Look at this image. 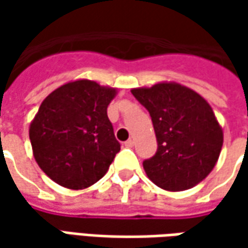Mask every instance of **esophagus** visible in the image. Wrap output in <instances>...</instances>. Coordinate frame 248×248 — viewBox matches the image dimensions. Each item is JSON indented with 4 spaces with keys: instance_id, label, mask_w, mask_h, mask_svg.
<instances>
[{
    "instance_id": "1",
    "label": "esophagus",
    "mask_w": 248,
    "mask_h": 248,
    "mask_svg": "<svg viewBox=\"0 0 248 248\" xmlns=\"http://www.w3.org/2000/svg\"><path fill=\"white\" fill-rule=\"evenodd\" d=\"M124 146H125V148H132V146H134V140H132V139H128L127 142H124Z\"/></svg>"
}]
</instances>
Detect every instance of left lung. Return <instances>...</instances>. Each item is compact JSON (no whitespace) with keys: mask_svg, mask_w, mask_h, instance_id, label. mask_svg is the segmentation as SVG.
<instances>
[{"mask_svg":"<svg viewBox=\"0 0 248 248\" xmlns=\"http://www.w3.org/2000/svg\"><path fill=\"white\" fill-rule=\"evenodd\" d=\"M148 109L157 138V152L143 161L158 187L181 192L200 184L218 161L224 132L208 102L178 82H157L131 90Z\"/></svg>","mask_w":248,"mask_h":248,"instance_id":"obj_1","label":"left lung"}]
</instances>
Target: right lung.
I'll list each match as a JSON object with an SVG mask.
<instances>
[{"label":"right lung","instance_id":"right-lung-1","mask_svg":"<svg viewBox=\"0 0 248 248\" xmlns=\"http://www.w3.org/2000/svg\"><path fill=\"white\" fill-rule=\"evenodd\" d=\"M117 88L66 82L43 100L29 137L37 164L58 185L78 190L98 182L120 152L108 117Z\"/></svg>","mask_w":248,"mask_h":248}]
</instances>
